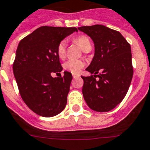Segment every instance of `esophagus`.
<instances>
[{"instance_id":"esophagus-1","label":"esophagus","mask_w":150,"mask_h":150,"mask_svg":"<svg viewBox=\"0 0 150 150\" xmlns=\"http://www.w3.org/2000/svg\"><path fill=\"white\" fill-rule=\"evenodd\" d=\"M72 76H73V78L75 79V78H78V77L80 76V75H74V74H73V75H72Z\"/></svg>"}]
</instances>
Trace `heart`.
I'll use <instances>...</instances> for the list:
<instances>
[{
	"label": "heart",
	"mask_w": 150,
	"mask_h": 150,
	"mask_svg": "<svg viewBox=\"0 0 150 150\" xmlns=\"http://www.w3.org/2000/svg\"><path fill=\"white\" fill-rule=\"evenodd\" d=\"M75 42L80 45L83 52L87 49L90 48L91 49L92 43L88 36L85 35L79 36L75 39ZM66 48H67V42L65 40H62L61 42H60L57 48V54L60 58H63L65 57ZM83 67H84V63L83 60H69L63 64V68L73 74L79 73Z\"/></svg>",
	"instance_id": "b5f03b06"
}]
</instances>
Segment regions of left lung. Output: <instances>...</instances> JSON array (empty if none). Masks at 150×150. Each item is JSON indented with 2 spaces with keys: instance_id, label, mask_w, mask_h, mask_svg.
I'll return each mask as SVG.
<instances>
[{
  "instance_id": "left-lung-1",
  "label": "left lung",
  "mask_w": 150,
  "mask_h": 150,
  "mask_svg": "<svg viewBox=\"0 0 150 150\" xmlns=\"http://www.w3.org/2000/svg\"><path fill=\"white\" fill-rule=\"evenodd\" d=\"M78 29L88 35L95 46L93 58L86 69L93 75L81 76L83 98L92 110L108 112L122 102L131 84V45L120 32L104 25Z\"/></svg>"
}]
</instances>
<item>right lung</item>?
Listing matches in <instances>:
<instances>
[{
	"mask_svg": "<svg viewBox=\"0 0 150 150\" xmlns=\"http://www.w3.org/2000/svg\"><path fill=\"white\" fill-rule=\"evenodd\" d=\"M75 31L76 28L40 27L18 44L13 73L23 101L38 115L54 117L67 105L72 73L65 71L60 78L51 74L63 70L57 48Z\"/></svg>",
	"mask_w": 150,
	"mask_h": 150,
	"instance_id": "obj_1",
	"label": "right lung"
}]
</instances>
